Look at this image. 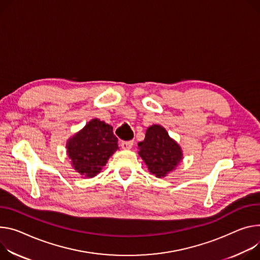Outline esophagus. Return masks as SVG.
Here are the masks:
<instances>
[{"mask_svg": "<svg viewBox=\"0 0 260 260\" xmlns=\"http://www.w3.org/2000/svg\"><path fill=\"white\" fill-rule=\"evenodd\" d=\"M134 145V142L133 141H122L121 142V147L123 149H131Z\"/></svg>", "mask_w": 260, "mask_h": 260, "instance_id": "1", "label": "esophagus"}]
</instances>
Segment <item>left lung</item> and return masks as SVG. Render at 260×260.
I'll use <instances>...</instances> for the list:
<instances>
[{"instance_id": "left-lung-1", "label": "left lung", "mask_w": 260, "mask_h": 260, "mask_svg": "<svg viewBox=\"0 0 260 260\" xmlns=\"http://www.w3.org/2000/svg\"><path fill=\"white\" fill-rule=\"evenodd\" d=\"M139 154L156 177L166 176L182 158L179 145L160 125H152L146 131L145 139L138 143Z\"/></svg>"}]
</instances>
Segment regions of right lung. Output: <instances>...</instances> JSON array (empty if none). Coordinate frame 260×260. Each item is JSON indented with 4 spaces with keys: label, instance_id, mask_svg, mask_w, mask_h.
<instances>
[{
    "label": "right lung",
    "instance_id": "1",
    "mask_svg": "<svg viewBox=\"0 0 260 260\" xmlns=\"http://www.w3.org/2000/svg\"><path fill=\"white\" fill-rule=\"evenodd\" d=\"M66 147L75 169L85 177H93L118 149V139L111 125L93 119L68 141Z\"/></svg>",
    "mask_w": 260,
    "mask_h": 260
}]
</instances>
